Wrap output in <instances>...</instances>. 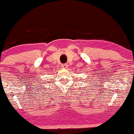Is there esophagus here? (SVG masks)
Returning a JSON list of instances; mask_svg holds the SVG:
<instances>
[{"mask_svg":"<svg viewBox=\"0 0 134 134\" xmlns=\"http://www.w3.org/2000/svg\"><path fill=\"white\" fill-rule=\"evenodd\" d=\"M61 66L62 68H68V64H62Z\"/></svg>","mask_w":134,"mask_h":134,"instance_id":"esophagus-1","label":"esophagus"}]
</instances>
